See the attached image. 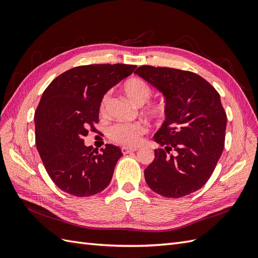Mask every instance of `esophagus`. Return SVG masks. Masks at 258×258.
Masks as SVG:
<instances>
[{"label":"esophagus","instance_id":"34e87169","mask_svg":"<svg viewBox=\"0 0 258 258\" xmlns=\"http://www.w3.org/2000/svg\"><path fill=\"white\" fill-rule=\"evenodd\" d=\"M136 151H138V148H128V147H122V148H121V153H122L123 155L129 154V153H134V152H136Z\"/></svg>","mask_w":258,"mask_h":258}]
</instances>
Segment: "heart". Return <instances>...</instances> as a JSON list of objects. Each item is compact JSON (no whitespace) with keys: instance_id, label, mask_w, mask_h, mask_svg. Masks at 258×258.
I'll list each match as a JSON object with an SVG mask.
<instances>
[{"instance_id":"heart-1","label":"heart","mask_w":258,"mask_h":258,"mask_svg":"<svg viewBox=\"0 0 258 258\" xmlns=\"http://www.w3.org/2000/svg\"><path fill=\"white\" fill-rule=\"evenodd\" d=\"M122 91L126 97L136 105H143L152 97V88L146 82L140 79H130L122 85ZM110 102V95L103 96L100 103V113H106L107 104ZM144 113L153 120H160L166 115V107L159 102H150L145 105ZM147 128L143 122L117 123L108 130V138L111 141L123 146L135 147L142 141V137Z\"/></svg>"}]
</instances>
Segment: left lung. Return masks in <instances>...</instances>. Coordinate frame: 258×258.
I'll return each instance as SVG.
<instances>
[{"mask_svg": "<svg viewBox=\"0 0 258 258\" xmlns=\"http://www.w3.org/2000/svg\"><path fill=\"white\" fill-rule=\"evenodd\" d=\"M136 74L166 98V119L154 140V161L144 170L150 188L181 198L200 189L212 175L225 144L227 116L212 85L196 73L142 66Z\"/></svg>", "mask_w": 258, "mask_h": 258, "instance_id": "8db88e82", "label": "left lung"}]
</instances>
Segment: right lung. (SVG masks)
Listing matches in <instances>:
<instances>
[{
  "label": "right lung",
  "mask_w": 258,
  "mask_h": 258,
  "mask_svg": "<svg viewBox=\"0 0 258 258\" xmlns=\"http://www.w3.org/2000/svg\"><path fill=\"white\" fill-rule=\"evenodd\" d=\"M137 66H81L56 77L43 92L35 111V144L48 175L61 190L89 197L110 184L122 153L106 144L101 153L84 144L99 121L100 103L113 86Z\"/></svg>",
  "instance_id": "obj_1"
}]
</instances>
